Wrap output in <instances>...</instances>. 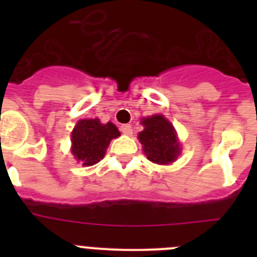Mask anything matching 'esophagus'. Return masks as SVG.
<instances>
[{
  "label": "esophagus",
  "mask_w": 257,
  "mask_h": 257,
  "mask_svg": "<svg viewBox=\"0 0 257 257\" xmlns=\"http://www.w3.org/2000/svg\"><path fill=\"white\" fill-rule=\"evenodd\" d=\"M121 133L123 134V135L130 136L131 134H133V128H131L130 124H122V126H121Z\"/></svg>",
  "instance_id": "1"
}]
</instances>
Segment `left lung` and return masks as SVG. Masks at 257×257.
Segmentation results:
<instances>
[{
    "mask_svg": "<svg viewBox=\"0 0 257 257\" xmlns=\"http://www.w3.org/2000/svg\"><path fill=\"white\" fill-rule=\"evenodd\" d=\"M144 130L139 133V142L149 161L158 165H170L180 154V144L174 126L163 115L154 114L142 119Z\"/></svg>",
    "mask_w": 257,
    "mask_h": 257,
    "instance_id": "8db88e82",
    "label": "left lung"
}]
</instances>
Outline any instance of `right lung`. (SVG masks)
Segmentation results:
<instances>
[{
	"instance_id": "obj_1",
	"label": "right lung",
	"mask_w": 257,
	"mask_h": 257,
	"mask_svg": "<svg viewBox=\"0 0 257 257\" xmlns=\"http://www.w3.org/2000/svg\"><path fill=\"white\" fill-rule=\"evenodd\" d=\"M121 135L112 123L95 119H81L72 131V154L83 166H92L105 156L110 140Z\"/></svg>"
}]
</instances>
